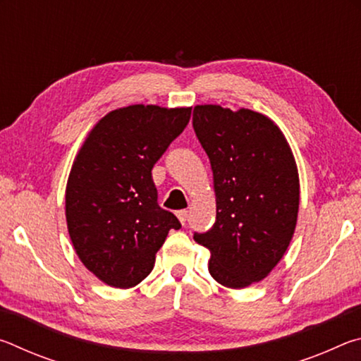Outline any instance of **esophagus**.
<instances>
[{
    "mask_svg": "<svg viewBox=\"0 0 361 361\" xmlns=\"http://www.w3.org/2000/svg\"><path fill=\"white\" fill-rule=\"evenodd\" d=\"M176 216H178L180 223H181L183 226L186 224V219H188V212H186V210H180L178 213H176Z\"/></svg>",
    "mask_w": 361,
    "mask_h": 361,
    "instance_id": "obj_1",
    "label": "esophagus"
}]
</instances>
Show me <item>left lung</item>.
<instances>
[{"label":"left lung","mask_w":361,"mask_h":361,"mask_svg":"<svg viewBox=\"0 0 361 361\" xmlns=\"http://www.w3.org/2000/svg\"><path fill=\"white\" fill-rule=\"evenodd\" d=\"M192 126L210 159L216 197L215 224L194 240L209 248L218 283L245 288L271 274L295 234V156L276 122L248 108L197 105Z\"/></svg>","instance_id":"1"}]
</instances>
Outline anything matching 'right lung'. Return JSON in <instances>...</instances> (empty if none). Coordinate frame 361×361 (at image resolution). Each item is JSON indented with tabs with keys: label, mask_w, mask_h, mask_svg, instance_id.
Listing matches in <instances>:
<instances>
[{
	"label": "right lung",
	"mask_w": 361,
	"mask_h": 361,
	"mask_svg": "<svg viewBox=\"0 0 361 361\" xmlns=\"http://www.w3.org/2000/svg\"><path fill=\"white\" fill-rule=\"evenodd\" d=\"M189 118L191 106L118 108L97 122L78 151L66 181V226L78 258L103 283L138 285L169 231L181 228L159 207L151 170Z\"/></svg>",
	"instance_id": "obj_1"
}]
</instances>
